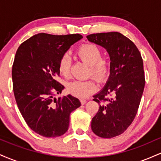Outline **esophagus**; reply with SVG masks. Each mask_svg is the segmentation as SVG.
I'll list each match as a JSON object with an SVG mask.
<instances>
[{"label":"esophagus","mask_w":161,"mask_h":161,"mask_svg":"<svg viewBox=\"0 0 161 161\" xmlns=\"http://www.w3.org/2000/svg\"><path fill=\"white\" fill-rule=\"evenodd\" d=\"M80 101H81V104H85L86 103V99L81 98L80 99Z\"/></svg>","instance_id":"34e87169"}]
</instances>
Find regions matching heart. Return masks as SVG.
<instances>
[{
    "label": "heart",
    "mask_w": 161,
    "mask_h": 161,
    "mask_svg": "<svg viewBox=\"0 0 161 161\" xmlns=\"http://www.w3.org/2000/svg\"><path fill=\"white\" fill-rule=\"evenodd\" d=\"M76 54L81 60L90 66L89 75L101 82L107 78L110 72V62L102 58V53L97 46L86 44L77 50ZM71 60L68 54H64L59 62V71L62 75L68 77L70 74ZM68 91L79 97H86L95 92L97 86L92 80H76L68 85Z\"/></svg>",
    "instance_id": "b5f03b06"
}]
</instances>
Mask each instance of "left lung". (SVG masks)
Listing matches in <instances>:
<instances>
[{
	"mask_svg": "<svg viewBox=\"0 0 161 161\" xmlns=\"http://www.w3.org/2000/svg\"><path fill=\"white\" fill-rule=\"evenodd\" d=\"M86 38L104 47L110 56L108 82L93 96L100 107L91 125L96 136L110 138L123 133L136 117L145 84L143 60L136 45L119 32L96 33ZM110 96L112 99L107 97Z\"/></svg>",
	"mask_w": 161,
	"mask_h": 161,
	"instance_id": "left-lung-1",
	"label": "left lung"
}]
</instances>
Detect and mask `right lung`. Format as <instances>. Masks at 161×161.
I'll use <instances>...</instances> for the list:
<instances>
[{"instance_id":"right-lung-1","label":"right lung","mask_w":161,"mask_h":161,"mask_svg":"<svg viewBox=\"0 0 161 161\" xmlns=\"http://www.w3.org/2000/svg\"><path fill=\"white\" fill-rule=\"evenodd\" d=\"M79 34L54 36L39 33L25 41L16 51L12 68L15 99L29 127L40 136L55 138L68 130L69 115L81 106L68 95L53 98L64 86L56 80L59 62Z\"/></svg>"}]
</instances>
